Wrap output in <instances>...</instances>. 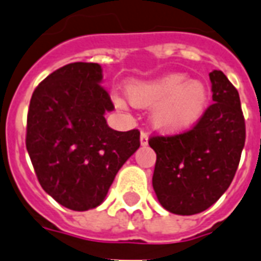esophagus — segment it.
Here are the masks:
<instances>
[{
  "mask_svg": "<svg viewBox=\"0 0 261 261\" xmlns=\"http://www.w3.org/2000/svg\"><path fill=\"white\" fill-rule=\"evenodd\" d=\"M149 142V134L146 131H141V145L146 146Z\"/></svg>",
  "mask_w": 261,
  "mask_h": 261,
  "instance_id": "34e87169",
  "label": "esophagus"
}]
</instances>
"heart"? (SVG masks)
<instances>
[{
  "label": "heart",
  "mask_w": 261,
  "mask_h": 261,
  "mask_svg": "<svg viewBox=\"0 0 261 261\" xmlns=\"http://www.w3.org/2000/svg\"><path fill=\"white\" fill-rule=\"evenodd\" d=\"M127 97L139 109L152 107L151 123L166 134H178L192 128L202 118L207 106L204 83L190 80L182 73L161 76L151 80H137L127 87ZM123 107L124 101L115 99Z\"/></svg>",
  "instance_id": "heart-1"
}]
</instances>
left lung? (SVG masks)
Wrapping results in <instances>:
<instances>
[{
  "label": "left lung",
  "mask_w": 261,
  "mask_h": 261,
  "mask_svg": "<svg viewBox=\"0 0 261 261\" xmlns=\"http://www.w3.org/2000/svg\"><path fill=\"white\" fill-rule=\"evenodd\" d=\"M213 105L190 130L154 135L156 152L152 188L158 201L174 215L206 211L229 188L245 143L240 96L221 71L209 73Z\"/></svg>",
  "instance_id": "left-lung-1"
}]
</instances>
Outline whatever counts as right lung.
<instances>
[{
	"label": "right lung",
	"mask_w": 261,
	"mask_h": 261,
	"mask_svg": "<svg viewBox=\"0 0 261 261\" xmlns=\"http://www.w3.org/2000/svg\"><path fill=\"white\" fill-rule=\"evenodd\" d=\"M96 63H71L36 87L27 118V150L40 185L72 211L100 205L116 173L141 146V133L116 131Z\"/></svg>",
	"instance_id": "add662e5"
}]
</instances>
